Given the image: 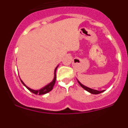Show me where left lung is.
Wrapping results in <instances>:
<instances>
[{"label": "left lung", "instance_id": "obj_1", "mask_svg": "<svg viewBox=\"0 0 128 128\" xmlns=\"http://www.w3.org/2000/svg\"><path fill=\"white\" fill-rule=\"evenodd\" d=\"M78 82H79V84H80V86L82 87V88H84V90H86V91H88V92H90V93L92 94H99L102 93V92H104V90H102V91H99V90H94V89H92V88H88V87H87V86H86L83 85V84H82V83H81V82L78 81Z\"/></svg>", "mask_w": 128, "mask_h": 128}]
</instances>
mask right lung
Instances as JSON below:
<instances>
[{
    "label": "right lung",
    "instance_id": "1",
    "mask_svg": "<svg viewBox=\"0 0 128 128\" xmlns=\"http://www.w3.org/2000/svg\"><path fill=\"white\" fill-rule=\"evenodd\" d=\"M58 67V65L56 66V68H55V70H54V79H53L52 81L50 82H49L48 84H47V85L43 87V88H42L39 89V90H33V89L30 88L29 87H28V86L26 85V84H25L24 82L22 80H20V81H21V82H22V84H23L25 86H26V88H27L29 90V91L31 92H32V93L34 94H36V95L46 94L48 93V92H49L51 91V90H52L53 86H54V84H55V82H56V69H57Z\"/></svg>",
    "mask_w": 128,
    "mask_h": 128
}]
</instances>
